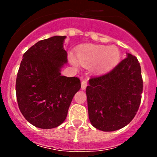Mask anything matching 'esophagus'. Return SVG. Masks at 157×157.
Wrapping results in <instances>:
<instances>
[{
    "label": "esophagus",
    "instance_id": "1",
    "mask_svg": "<svg viewBox=\"0 0 157 157\" xmlns=\"http://www.w3.org/2000/svg\"><path fill=\"white\" fill-rule=\"evenodd\" d=\"M86 86H87V81H86V80H83V81L81 82V89L82 90H85L86 87Z\"/></svg>",
    "mask_w": 157,
    "mask_h": 157
}]
</instances>
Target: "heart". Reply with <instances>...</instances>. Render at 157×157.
<instances>
[{"label":"heart","instance_id":"1","mask_svg":"<svg viewBox=\"0 0 157 157\" xmlns=\"http://www.w3.org/2000/svg\"><path fill=\"white\" fill-rule=\"evenodd\" d=\"M75 58L71 57V61L77 65V61L84 67L92 65L94 72H105L112 69L118 63L120 52L115 46L86 44L77 48Z\"/></svg>","mask_w":157,"mask_h":157}]
</instances>
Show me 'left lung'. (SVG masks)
Listing matches in <instances>:
<instances>
[{
    "instance_id": "1",
    "label": "left lung",
    "mask_w": 157,
    "mask_h": 157,
    "mask_svg": "<svg viewBox=\"0 0 157 157\" xmlns=\"http://www.w3.org/2000/svg\"><path fill=\"white\" fill-rule=\"evenodd\" d=\"M142 92L140 63L127 53V58L108 74L89 80L86 93L92 125L102 131L125 127L138 110Z\"/></svg>"
}]
</instances>
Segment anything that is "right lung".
<instances>
[{"instance_id":"right-lung-1","label":"right lung","mask_w":157,"mask_h":157,"mask_svg":"<svg viewBox=\"0 0 157 157\" xmlns=\"http://www.w3.org/2000/svg\"><path fill=\"white\" fill-rule=\"evenodd\" d=\"M66 36L38 42L23 56L16 81L19 108L35 127L51 129L66 119L73 97L81 87L77 77L61 75L67 64Z\"/></svg>"}]
</instances>
